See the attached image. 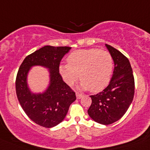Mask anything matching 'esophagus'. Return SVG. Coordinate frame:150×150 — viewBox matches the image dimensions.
<instances>
[{
	"mask_svg": "<svg viewBox=\"0 0 150 150\" xmlns=\"http://www.w3.org/2000/svg\"><path fill=\"white\" fill-rule=\"evenodd\" d=\"M82 97H83L82 94H79V93H76V97H77V99H81Z\"/></svg>",
	"mask_w": 150,
	"mask_h": 150,
	"instance_id": "obj_1",
	"label": "esophagus"
}]
</instances>
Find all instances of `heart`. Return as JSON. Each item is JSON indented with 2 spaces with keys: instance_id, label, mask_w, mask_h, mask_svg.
I'll use <instances>...</instances> for the list:
<instances>
[{
  "instance_id": "heart-1",
  "label": "heart",
  "mask_w": 150,
  "mask_h": 150,
  "mask_svg": "<svg viewBox=\"0 0 150 150\" xmlns=\"http://www.w3.org/2000/svg\"><path fill=\"white\" fill-rule=\"evenodd\" d=\"M67 64L59 66V72L67 85L81 81L79 88L97 92L107 86L114 69L112 56L97 48L83 49L72 52L67 59Z\"/></svg>"
}]
</instances>
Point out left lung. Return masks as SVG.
<instances>
[{
	"instance_id": "obj_1",
	"label": "left lung",
	"mask_w": 150,
	"mask_h": 150,
	"mask_svg": "<svg viewBox=\"0 0 150 150\" xmlns=\"http://www.w3.org/2000/svg\"><path fill=\"white\" fill-rule=\"evenodd\" d=\"M114 63L113 76L108 86L101 92L91 95L89 117L101 125L118 121L131 105L134 96L135 82L130 63L127 57L114 47L105 44Z\"/></svg>"
}]
</instances>
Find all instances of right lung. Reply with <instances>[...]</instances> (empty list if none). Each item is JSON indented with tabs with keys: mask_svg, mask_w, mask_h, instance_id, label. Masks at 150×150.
I'll return each instance as SVG.
<instances>
[{
	"mask_svg": "<svg viewBox=\"0 0 150 150\" xmlns=\"http://www.w3.org/2000/svg\"><path fill=\"white\" fill-rule=\"evenodd\" d=\"M70 49L44 46L26 56L19 68L15 83L17 99L28 117L44 127L50 128L62 122L70 105L76 100L75 93L59 74L61 60ZM35 66L49 69L50 81L43 93H33L28 86L27 75Z\"/></svg>",
	"mask_w": 150,
	"mask_h": 150,
	"instance_id": "obj_1",
	"label": "right lung"
}]
</instances>
